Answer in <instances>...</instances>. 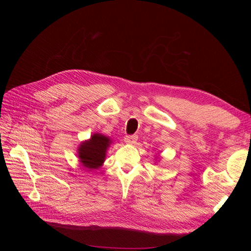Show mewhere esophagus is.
Here are the masks:
<instances>
[{
  "mask_svg": "<svg viewBox=\"0 0 251 251\" xmlns=\"http://www.w3.org/2000/svg\"><path fill=\"white\" fill-rule=\"evenodd\" d=\"M137 139H138V137L136 135H130V136H126L125 141L127 144H134V143H136V141H137Z\"/></svg>",
  "mask_w": 251,
  "mask_h": 251,
  "instance_id": "obj_1",
  "label": "esophagus"
}]
</instances>
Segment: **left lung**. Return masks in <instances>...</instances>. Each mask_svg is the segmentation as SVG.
Listing matches in <instances>:
<instances>
[{"instance_id":"left-lung-1","label":"left lung","mask_w":251,"mask_h":251,"mask_svg":"<svg viewBox=\"0 0 251 251\" xmlns=\"http://www.w3.org/2000/svg\"><path fill=\"white\" fill-rule=\"evenodd\" d=\"M156 158H157V157H156Z\"/></svg>"}]
</instances>
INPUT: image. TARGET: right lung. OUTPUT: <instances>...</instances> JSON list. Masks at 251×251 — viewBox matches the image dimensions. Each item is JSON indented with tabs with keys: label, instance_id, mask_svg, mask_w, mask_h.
I'll use <instances>...</instances> for the list:
<instances>
[{
	"label": "right lung",
	"instance_id": "obj_1",
	"mask_svg": "<svg viewBox=\"0 0 251 251\" xmlns=\"http://www.w3.org/2000/svg\"><path fill=\"white\" fill-rule=\"evenodd\" d=\"M112 142L109 136L100 133H94L90 139L81 141L77 149V157L83 169L88 172L100 169Z\"/></svg>",
	"mask_w": 251,
	"mask_h": 251
}]
</instances>
